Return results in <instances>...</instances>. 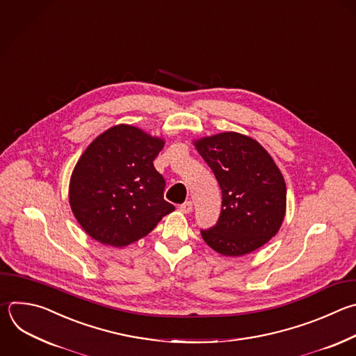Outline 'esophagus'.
I'll return each instance as SVG.
<instances>
[{"label":"esophagus","mask_w":356,"mask_h":356,"mask_svg":"<svg viewBox=\"0 0 356 356\" xmlns=\"http://www.w3.org/2000/svg\"><path fill=\"white\" fill-rule=\"evenodd\" d=\"M179 209L183 212V213H190L193 211V202L191 201H186L183 204L179 205Z\"/></svg>","instance_id":"esophagus-1"}]
</instances>
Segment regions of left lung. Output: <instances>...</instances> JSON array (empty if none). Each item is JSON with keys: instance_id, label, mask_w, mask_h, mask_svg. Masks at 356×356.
Wrapping results in <instances>:
<instances>
[{"instance_id": "1", "label": "left lung", "mask_w": 356, "mask_h": 356, "mask_svg": "<svg viewBox=\"0 0 356 356\" xmlns=\"http://www.w3.org/2000/svg\"><path fill=\"white\" fill-rule=\"evenodd\" d=\"M222 193L219 218L202 239L215 252L238 257L266 245L281 227L286 207L284 177L254 140L222 133L195 143Z\"/></svg>"}]
</instances>
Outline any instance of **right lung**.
<instances>
[{"mask_svg": "<svg viewBox=\"0 0 356 356\" xmlns=\"http://www.w3.org/2000/svg\"><path fill=\"white\" fill-rule=\"evenodd\" d=\"M162 148V140L124 124L86 148L71 176L70 204L90 238L127 246L175 209L163 198L166 181L154 166Z\"/></svg>", "mask_w": 356, "mask_h": 356, "instance_id": "add662e5", "label": "right lung"}]
</instances>
